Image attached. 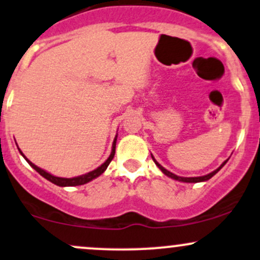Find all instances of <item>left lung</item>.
Here are the masks:
<instances>
[{
  "instance_id": "left-lung-1",
  "label": "left lung",
  "mask_w": 260,
  "mask_h": 260,
  "mask_svg": "<svg viewBox=\"0 0 260 260\" xmlns=\"http://www.w3.org/2000/svg\"><path fill=\"white\" fill-rule=\"evenodd\" d=\"M152 158H153V160H154V162H155V165L156 167L159 168V169L161 170L162 173L165 174V175L167 176H169V178H172V179H174V180H178V181H182V182H202V181H207V180H210L211 178H212L213 175H215V174H217L219 170L222 169V167H223L224 164H226V162L228 161V159L227 160H224L223 162H222L221 165H219V168H217V169L216 170H213L212 173H210V174H207V175H204V176H195V178H184V176H178V175H175V174H173V173H170L169 170H167L165 169V168H162L160 164H159L158 161L155 160V159H154V156L152 155Z\"/></svg>"
}]
</instances>
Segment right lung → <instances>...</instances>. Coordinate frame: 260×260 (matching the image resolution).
<instances>
[{"label": "right lung", "mask_w": 260, "mask_h": 260, "mask_svg": "<svg viewBox=\"0 0 260 260\" xmlns=\"http://www.w3.org/2000/svg\"><path fill=\"white\" fill-rule=\"evenodd\" d=\"M116 141H117V136L115 137V141H113V143H112V152H111L110 156H108L107 160L105 161L104 164L100 165L98 169L92 170V172H90V173H87V174H84V175L75 176V178H59V176L51 175L50 173L45 172L44 169H41V168L37 167L36 164H33V162L30 161L29 159L25 158V155L21 152V149H19V148H18V150H19V153L22 154V156H23L25 160L28 161V164H29L30 167H32L33 169L36 170V172H38L39 174H41L43 178L47 179V180H49L50 182H53V184L58 185V186H78V185H84V184H86V182H88V181L93 180V179L99 178V176L101 175V174L107 169L108 164H110L111 160H112V159H113V156H115V153H116ZM17 147H18V145H17Z\"/></svg>", "instance_id": "1"}]
</instances>
